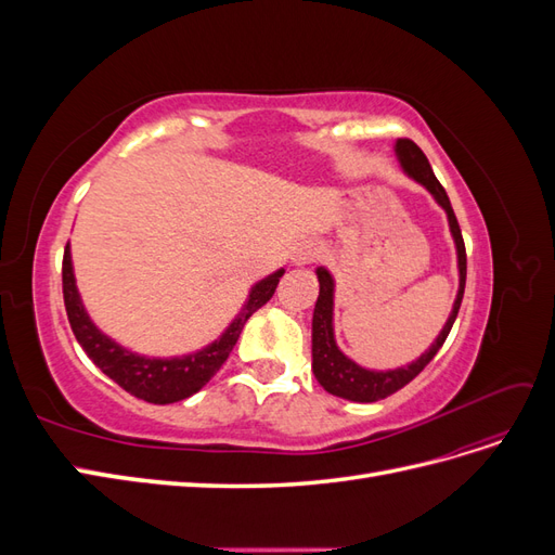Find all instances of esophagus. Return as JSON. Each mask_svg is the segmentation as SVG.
<instances>
[{"label":"esophagus","instance_id":"obj_1","mask_svg":"<svg viewBox=\"0 0 555 555\" xmlns=\"http://www.w3.org/2000/svg\"><path fill=\"white\" fill-rule=\"evenodd\" d=\"M317 257H319V247H317L314 243H310V241L298 243V245L292 249V261H294L296 266H306V263L314 261Z\"/></svg>","mask_w":555,"mask_h":555}]
</instances>
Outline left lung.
<instances>
[{
    "label": "left lung",
    "mask_w": 555,
    "mask_h": 555,
    "mask_svg": "<svg viewBox=\"0 0 555 555\" xmlns=\"http://www.w3.org/2000/svg\"><path fill=\"white\" fill-rule=\"evenodd\" d=\"M396 157L412 180L433 194V198L444 208L447 220H449V231L453 236V243H456V255H459V294L456 300H453L451 314L447 319L444 328L440 331L435 343L424 351L422 357L412 361L410 365L396 367V371H367V367H361L351 359H347L343 351L335 345V335H333V292H335V282L333 275L326 271V268H317V280H319V296L314 304V314H312V373L317 382L324 386V389L333 396L345 398V400H354V402H375L386 396L396 393L402 386L410 384L424 367L433 361V357L438 354L440 347L444 345L447 335L456 322V314L461 310V300L465 292V275H467V257H465V243L461 236V227L456 215H453V208L449 204V196L440 180L435 178L430 164L426 155L422 153L414 141L410 139H398L396 141Z\"/></svg>",
    "instance_id": "1"
}]
</instances>
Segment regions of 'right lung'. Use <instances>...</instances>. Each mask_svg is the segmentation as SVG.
Listing matches in <instances>:
<instances>
[{
	"label": "right lung",
	"instance_id": "right-lung-1",
	"mask_svg": "<svg viewBox=\"0 0 555 555\" xmlns=\"http://www.w3.org/2000/svg\"><path fill=\"white\" fill-rule=\"evenodd\" d=\"M282 275L284 268L259 280L255 287H251L247 304L243 306L238 317L233 319L229 328L215 343L194 351V354L173 359L141 357L137 351L117 345L92 324V319L86 312V306H82L76 287L69 243L64 247L62 259V294L66 317H69L76 340L86 349V354L92 359L99 371L120 384L131 396H137L145 402H155V405H169V402L184 400L198 389H204L210 377L220 371L222 363L229 359L233 345L238 343L245 322L273 298Z\"/></svg>",
	"mask_w": 555,
	"mask_h": 555
}]
</instances>
